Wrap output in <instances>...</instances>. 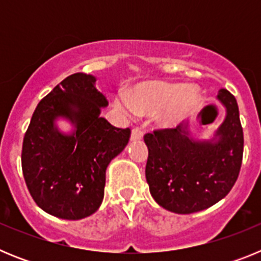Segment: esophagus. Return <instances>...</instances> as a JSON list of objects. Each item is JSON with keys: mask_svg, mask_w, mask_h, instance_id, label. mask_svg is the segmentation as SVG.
<instances>
[{"mask_svg": "<svg viewBox=\"0 0 261 261\" xmlns=\"http://www.w3.org/2000/svg\"><path fill=\"white\" fill-rule=\"evenodd\" d=\"M142 136H144V133H142L141 129L133 128L132 129V135H130V140H132V141H137V140H141Z\"/></svg>", "mask_w": 261, "mask_h": 261, "instance_id": "obj_1", "label": "esophagus"}]
</instances>
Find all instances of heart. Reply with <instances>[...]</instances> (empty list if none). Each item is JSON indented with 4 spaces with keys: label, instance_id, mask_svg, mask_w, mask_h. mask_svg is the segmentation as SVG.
Segmentation results:
<instances>
[{
    "label": "heart",
    "instance_id": "b5f03b06",
    "mask_svg": "<svg viewBox=\"0 0 261 261\" xmlns=\"http://www.w3.org/2000/svg\"><path fill=\"white\" fill-rule=\"evenodd\" d=\"M200 100V91L193 86L150 81L136 86L132 95L125 91L116 94L114 105L124 115L156 114V121L163 126L179 124Z\"/></svg>",
    "mask_w": 261,
    "mask_h": 261
}]
</instances>
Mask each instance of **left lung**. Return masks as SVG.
I'll list each match as a JSON object with an SVG mask.
<instances>
[{
	"instance_id": "8db88e82",
	"label": "left lung",
	"mask_w": 261,
	"mask_h": 261,
	"mask_svg": "<svg viewBox=\"0 0 261 261\" xmlns=\"http://www.w3.org/2000/svg\"><path fill=\"white\" fill-rule=\"evenodd\" d=\"M217 99L226 116L212 140H195L187 124L145 135L146 181L153 199L167 211L190 214L211 208L238 179L244 142L238 103L226 89Z\"/></svg>"
}]
</instances>
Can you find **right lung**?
<instances>
[{
    "instance_id": "obj_1",
    "label": "right lung",
    "mask_w": 261,
    "mask_h": 261,
    "mask_svg": "<svg viewBox=\"0 0 261 261\" xmlns=\"http://www.w3.org/2000/svg\"><path fill=\"white\" fill-rule=\"evenodd\" d=\"M96 78L75 73L39 102L22 146V170L32 199L62 220L91 216L103 201L106 170L124 150L130 129L116 128L100 116L107 99ZM75 128L62 134L56 120Z\"/></svg>"
}]
</instances>
